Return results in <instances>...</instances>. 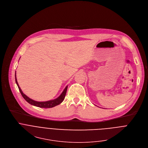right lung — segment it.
I'll use <instances>...</instances> for the list:
<instances>
[{
  "instance_id": "right-lung-1",
  "label": "right lung",
  "mask_w": 148,
  "mask_h": 148,
  "mask_svg": "<svg viewBox=\"0 0 148 148\" xmlns=\"http://www.w3.org/2000/svg\"><path fill=\"white\" fill-rule=\"evenodd\" d=\"M15 79H16V84L18 87L19 90L22 95V96L24 97V99L29 104L34 105L36 107H39V108H53L59 104H60L64 99V97L67 92V86L65 88V89H64V90L63 91V92L62 93V94L58 97L56 99H54V100H52V101H46V102H37V101H35L30 98H29L28 96H27L21 90L20 87L19 86L17 81V78H16V74H15Z\"/></svg>"
}]
</instances>
